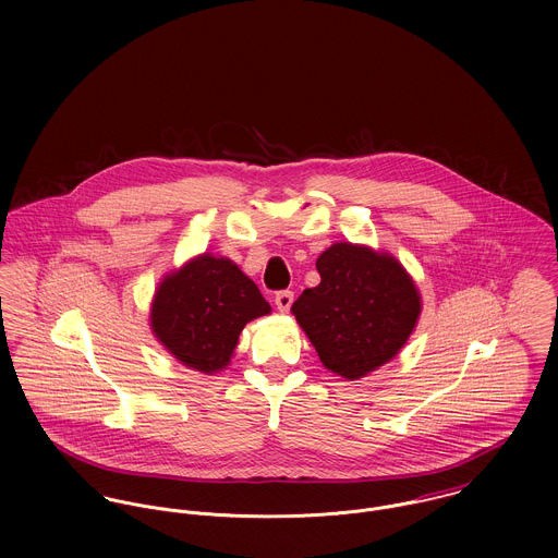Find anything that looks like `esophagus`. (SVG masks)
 <instances>
[{
    "mask_svg": "<svg viewBox=\"0 0 558 558\" xmlns=\"http://www.w3.org/2000/svg\"><path fill=\"white\" fill-rule=\"evenodd\" d=\"M292 303H294V292H290V290H281V292H277V296H275V305H277V310H279V312H290Z\"/></svg>",
    "mask_w": 558,
    "mask_h": 558,
    "instance_id": "1",
    "label": "esophagus"
}]
</instances>
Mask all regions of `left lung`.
Returning a JSON list of instances; mask_svg holds the SVG:
<instances>
[{
  "instance_id": "1",
  "label": "left lung",
  "mask_w": 558,
  "mask_h": 558,
  "mask_svg": "<svg viewBox=\"0 0 558 558\" xmlns=\"http://www.w3.org/2000/svg\"><path fill=\"white\" fill-rule=\"evenodd\" d=\"M319 281L292 305L326 369L356 380L391 361L410 337L418 292L396 257L337 242L316 262Z\"/></svg>"
}]
</instances>
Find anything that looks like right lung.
I'll return each instance as SVG.
<instances>
[{"label": "right lung", "instance_id": "right-lung-1", "mask_svg": "<svg viewBox=\"0 0 558 558\" xmlns=\"http://www.w3.org/2000/svg\"><path fill=\"white\" fill-rule=\"evenodd\" d=\"M270 314L257 286L226 257L199 255L165 277L153 303V330L186 367L223 369L246 322Z\"/></svg>", "mask_w": 558, "mask_h": 558}]
</instances>
